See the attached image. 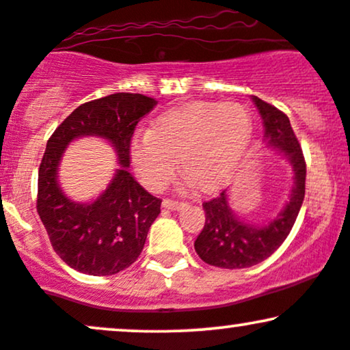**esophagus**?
<instances>
[{"label":"esophagus","mask_w":350,"mask_h":350,"mask_svg":"<svg viewBox=\"0 0 350 350\" xmlns=\"http://www.w3.org/2000/svg\"><path fill=\"white\" fill-rule=\"evenodd\" d=\"M186 202H178V200H171V199H166L163 200V207L167 208V210H180L186 207Z\"/></svg>","instance_id":"esophagus-1"}]
</instances>
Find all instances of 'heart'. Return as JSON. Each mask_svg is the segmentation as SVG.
<instances>
[{
	"label": "heart",
	"mask_w": 350,
	"mask_h": 350,
	"mask_svg": "<svg viewBox=\"0 0 350 350\" xmlns=\"http://www.w3.org/2000/svg\"><path fill=\"white\" fill-rule=\"evenodd\" d=\"M252 120L239 103H192L164 112L150 132L130 143L129 157L143 186L159 191L174 176L178 158L202 192L228 183L250 146Z\"/></svg>",
	"instance_id": "heart-1"
}]
</instances>
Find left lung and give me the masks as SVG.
Instances as JSON below:
<instances>
[{
  "mask_svg": "<svg viewBox=\"0 0 350 350\" xmlns=\"http://www.w3.org/2000/svg\"><path fill=\"white\" fill-rule=\"evenodd\" d=\"M264 125V142L287 158L293 171V186L288 202L275 217L266 223H247L230 207L228 191L204 202L205 225L193 247L199 258L210 266L244 269L267 259L288 237L303 199H305L306 164L288 117L271 104L252 96Z\"/></svg>",
  "mask_w": 350,
  "mask_h": 350,
  "instance_id": "obj_1",
  "label": "left lung"
}]
</instances>
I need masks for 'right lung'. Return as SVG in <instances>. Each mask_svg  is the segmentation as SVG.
<instances>
[{
	"instance_id": "add662e5",
	"label": "right lung",
	"mask_w": 350,
	"mask_h": 350,
	"mask_svg": "<svg viewBox=\"0 0 350 350\" xmlns=\"http://www.w3.org/2000/svg\"><path fill=\"white\" fill-rule=\"evenodd\" d=\"M157 104L143 94L106 96L75 109L49 138L39 167L37 212L55 252L75 271L113 275L132 266L145 246L161 200L129 172V148L137 124ZM83 136L106 139L120 164L108 187L91 202L70 200L57 180L66 148Z\"/></svg>"
}]
</instances>
